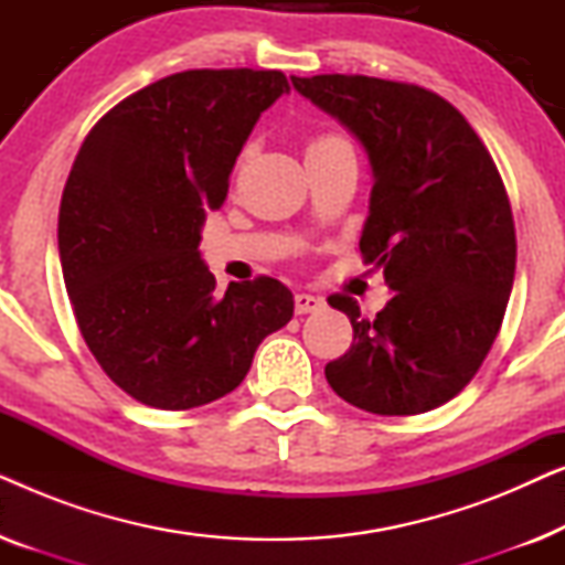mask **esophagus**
Listing matches in <instances>:
<instances>
[{
  "instance_id": "34e87169",
  "label": "esophagus",
  "mask_w": 565,
  "mask_h": 565,
  "mask_svg": "<svg viewBox=\"0 0 565 565\" xmlns=\"http://www.w3.org/2000/svg\"><path fill=\"white\" fill-rule=\"evenodd\" d=\"M323 308V300L319 296H308V292H298L296 296V313H313V311H321Z\"/></svg>"
}]
</instances>
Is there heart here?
I'll list each match as a JSON object with an SVG mask.
<instances>
[{"instance_id":"obj_1","label":"heart","mask_w":565,"mask_h":565,"mask_svg":"<svg viewBox=\"0 0 565 565\" xmlns=\"http://www.w3.org/2000/svg\"><path fill=\"white\" fill-rule=\"evenodd\" d=\"M334 141H342L339 136H331V134H323V136H316L308 141V151L311 149H319V146H327V143H334Z\"/></svg>"}]
</instances>
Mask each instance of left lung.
<instances>
[{"label":"left lung","instance_id":"8db88e82","mask_svg":"<svg viewBox=\"0 0 565 565\" xmlns=\"http://www.w3.org/2000/svg\"><path fill=\"white\" fill-rule=\"evenodd\" d=\"M290 79L365 146L375 184L360 252L393 290L375 319L352 296H329L354 339L323 370L327 381L370 414L443 406L483 365L512 292L516 234L499 169L458 107L419 84Z\"/></svg>","mask_w":565,"mask_h":565}]
</instances>
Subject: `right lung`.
Wrapping results in <instances>:
<instances>
[{
  "instance_id": "add662e5",
  "label": "right lung",
  "mask_w": 565,
  "mask_h": 565,
  "mask_svg": "<svg viewBox=\"0 0 565 565\" xmlns=\"http://www.w3.org/2000/svg\"><path fill=\"white\" fill-rule=\"evenodd\" d=\"M282 72L190 68L120 99L84 138L58 207V254L76 327L107 377L153 408H195L249 373L292 292L259 275L215 292L200 259L205 213Z\"/></svg>"
}]
</instances>
